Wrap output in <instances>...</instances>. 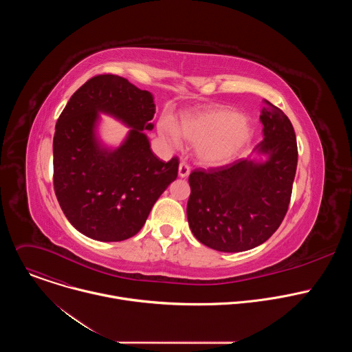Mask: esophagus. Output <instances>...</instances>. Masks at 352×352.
<instances>
[{
  "label": "esophagus",
  "instance_id": "obj_1",
  "mask_svg": "<svg viewBox=\"0 0 352 352\" xmlns=\"http://www.w3.org/2000/svg\"><path fill=\"white\" fill-rule=\"evenodd\" d=\"M189 173H190V167L186 164V163H181L179 164V168H178V174H179V177L181 178H185V177H188L189 175Z\"/></svg>",
  "mask_w": 352,
  "mask_h": 352
}]
</instances>
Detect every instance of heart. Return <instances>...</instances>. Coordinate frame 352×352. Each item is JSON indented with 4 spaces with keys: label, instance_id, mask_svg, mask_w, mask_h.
I'll use <instances>...</instances> for the list:
<instances>
[{
    "label": "heart",
    "instance_id": "obj_1",
    "mask_svg": "<svg viewBox=\"0 0 352 352\" xmlns=\"http://www.w3.org/2000/svg\"><path fill=\"white\" fill-rule=\"evenodd\" d=\"M162 135L173 144L181 136L196 144L199 160L209 166L230 163L252 138L250 120L228 107H210L182 116L178 129L170 121L160 124Z\"/></svg>",
    "mask_w": 352,
    "mask_h": 352
}]
</instances>
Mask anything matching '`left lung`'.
<instances>
[{"label":"left lung","mask_w":352,"mask_h":352,"mask_svg":"<svg viewBox=\"0 0 352 352\" xmlns=\"http://www.w3.org/2000/svg\"><path fill=\"white\" fill-rule=\"evenodd\" d=\"M265 160L197 168L189 175L186 216L192 234L220 252H242L267 241L284 220L298 163L288 117L267 100L261 114Z\"/></svg>","instance_id":"obj_1"}]
</instances>
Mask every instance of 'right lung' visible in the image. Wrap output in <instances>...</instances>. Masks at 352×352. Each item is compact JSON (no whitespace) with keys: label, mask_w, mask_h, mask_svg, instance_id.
Instances as JSON below:
<instances>
[{"label":"right lung","mask_w":352,"mask_h":352,"mask_svg":"<svg viewBox=\"0 0 352 352\" xmlns=\"http://www.w3.org/2000/svg\"><path fill=\"white\" fill-rule=\"evenodd\" d=\"M131 129L113 151L95 135L98 113ZM153 96L104 74L82 85L63 110L53 140L54 190L68 221L83 235L124 241L140 231L156 200L175 181L178 157L160 160L143 131H152Z\"/></svg>","instance_id":"1"}]
</instances>
